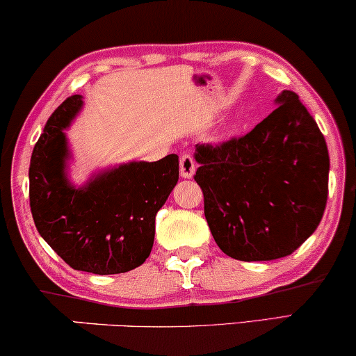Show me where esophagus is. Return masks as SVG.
Returning a JSON list of instances; mask_svg holds the SVG:
<instances>
[{
	"instance_id": "34e87169",
	"label": "esophagus",
	"mask_w": 356,
	"mask_h": 356,
	"mask_svg": "<svg viewBox=\"0 0 356 356\" xmlns=\"http://www.w3.org/2000/svg\"><path fill=\"white\" fill-rule=\"evenodd\" d=\"M194 172H196V162L189 154H183L179 157V175L183 178H193Z\"/></svg>"
}]
</instances>
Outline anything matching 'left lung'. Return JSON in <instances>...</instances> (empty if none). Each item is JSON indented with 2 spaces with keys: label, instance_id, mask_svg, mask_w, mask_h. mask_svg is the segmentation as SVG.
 <instances>
[{
  "label": "left lung",
  "instance_id": "obj_1",
  "mask_svg": "<svg viewBox=\"0 0 356 356\" xmlns=\"http://www.w3.org/2000/svg\"><path fill=\"white\" fill-rule=\"evenodd\" d=\"M272 113L241 138L197 144L194 179L218 248L240 261H272L303 245L323 218L329 152L298 95L284 90Z\"/></svg>",
  "mask_w": 356,
  "mask_h": 356
}]
</instances>
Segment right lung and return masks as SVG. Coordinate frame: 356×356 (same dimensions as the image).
Returning <instances> with one entry per match:
<instances>
[{
	"mask_svg": "<svg viewBox=\"0 0 356 356\" xmlns=\"http://www.w3.org/2000/svg\"><path fill=\"white\" fill-rule=\"evenodd\" d=\"M82 108L71 95L48 118L33 147L29 197L40 236L72 269L108 275L133 270L154 245L155 216L178 183V155L129 162L76 188L66 177V129Z\"/></svg>",
	"mask_w": 356,
	"mask_h": 356,
	"instance_id": "obj_1",
	"label": "right lung"
}]
</instances>
